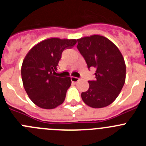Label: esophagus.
<instances>
[{
    "label": "esophagus",
    "instance_id": "esophagus-1",
    "mask_svg": "<svg viewBox=\"0 0 146 146\" xmlns=\"http://www.w3.org/2000/svg\"><path fill=\"white\" fill-rule=\"evenodd\" d=\"M79 80H80V78H78V77H71V80H72V82H77V81Z\"/></svg>",
    "mask_w": 146,
    "mask_h": 146
}]
</instances>
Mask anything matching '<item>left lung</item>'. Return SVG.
I'll return each mask as SVG.
<instances>
[{
	"instance_id": "left-lung-1",
	"label": "left lung",
	"mask_w": 146,
	"mask_h": 146,
	"mask_svg": "<svg viewBox=\"0 0 146 146\" xmlns=\"http://www.w3.org/2000/svg\"><path fill=\"white\" fill-rule=\"evenodd\" d=\"M77 47L88 69H96L95 80H89L88 90L81 94L82 101L94 108L108 106L118 96L126 79V65L120 50L99 35L77 39Z\"/></svg>"
}]
</instances>
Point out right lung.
<instances>
[{
  "label": "right lung",
  "mask_w": 146,
  "mask_h": 146,
  "mask_svg": "<svg viewBox=\"0 0 146 146\" xmlns=\"http://www.w3.org/2000/svg\"><path fill=\"white\" fill-rule=\"evenodd\" d=\"M76 43V39L49 38L37 44L25 56L21 69L23 86L39 108L53 109L65 100L71 78L60 77L55 72L63 51Z\"/></svg>",
  "instance_id": "right-lung-1"
}]
</instances>
